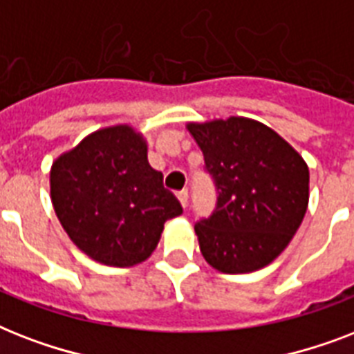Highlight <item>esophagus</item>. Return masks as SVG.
Segmentation results:
<instances>
[{"label":"esophagus","instance_id":"obj_1","mask_svg":"<svg viewBox=\"0 0 354 354\" xmlns=\"http://www.w3.org/2000/svg\"><path fill=\"white\" fill-rule=\"evenodd\" d=\"M178 200H180V204H182L183 207H187V202H189L187 189H183V191H180V193H178Z\"/></svg>","mask_w":354,"mask_h":354}]
</instances>
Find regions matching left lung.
Listing matches in <instances>:
<instances>
[{"label": "left lung", "mask_w": 354, "mask_h": 354, "mask_svg": "<svg viewBox=\"0 0 354 354\" xmlns=\"http://www.w3.org/2000/svg\"><path fill=\"white\" fill-rule=\"evenodd\" d=\"M216 191L215 209L194 224L200 252L224 274L270 264L301 224L308 167L263 122L230 118L189 124Z\"/></svg>", "instance_id": "8db88e82"}]
</instances>
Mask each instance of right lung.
Segmentation results:
<instances>
[{"instance_id": "right-lung-1", "label": "right lung", "mask_w": 354, "mask_h": 354, "mask_svg": "<svg viewBox=\"0 0 354 354\" xmlns=\"http://www.w3.org/2000/svg\"><path fill=\"white\" fill-rule=\"evenodd\" d=\"M51 200L69 239L119 268L149 257L163 224L183 213L149 165L143 138L124 124L91 133L53 163Z\"/></svg>"}]
</instances>
